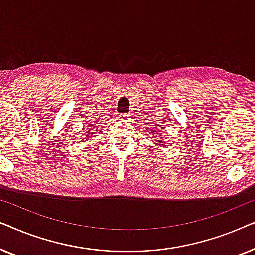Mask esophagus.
I'll list each match as a JSON object with an SVG mask.
<instances>
[{
	"mask_svg": "<svg viewBox=\"0 0 255 255\" xmlns=\"http://www.w3.org/2000/svg\"><path fill=\"white\" fill-rule=\"evenodd\" d=\"M121 120L124 122H131V115H128V114L121 115Z\"/></svg>",
	"mask_w": 255,
	"mask_h": 255,
	"instance_id": "34e87169",
	"label": "esophagus"
}]
</instances>
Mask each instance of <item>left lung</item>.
<instances>
[{"instance_id":"1","label":"left lung","mask_w":255,"mask_h":255,"mask_svg":"<svg viewBox=\"0 0 255 255\" xmlns=\"http://www.w3.org/2000/svg\"><path fill=\"white\" fill-rule=\"evenodd\" d=\"M156 144H159V142H156Z\"/></svg>"}]
</instances>
